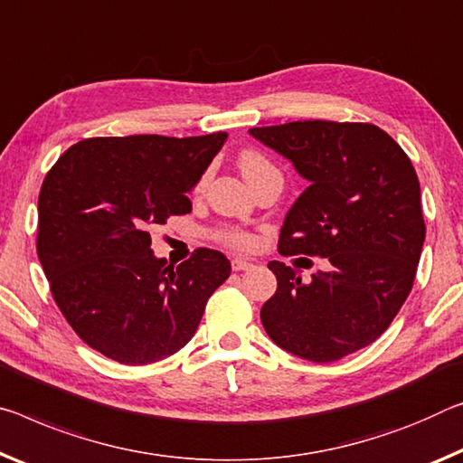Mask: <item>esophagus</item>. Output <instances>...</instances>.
Here are the masks:
<instances>
[{
	"instance_id": "1",
	"label": "esophagus",
	"mask_w": 463,
	"mask_h": 463,
	"mask_svg": "<svg viewBox=\"0 0 463 463\" xmlns=\"http://www.w3.org/2000/svg\"><path fill=\"white\" fill-rule=\"evenodd\" d=\"M231 266H232L234 271H243V269L253 268V261L247 260V258H234V260L231 261Z\"/></svg>"
}]
</instances>
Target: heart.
<instances>
[{
  "label": "heart",
  "mask_w": 463,
  "mask_h": 463,
  "mask_svg": "<svg viewBox=\"0 0 463 463\" xmlns=\"http://www.w3.org/2000/svg\"><path fill=\"white\" fill-rule=\"evenodd\" d=\"M239 166H241V173L245 175V179L251 183L261 175H268V173H276V166L269 163V158L266 154H261L258 150H243L239 154ZM205 183V175L197 183V189H202ZM214 237L218 241H224V243L234 245V247H247L251 243V239H249V234L243 231H234V229H220L214 232Z\"/></svg>",
  "instance_id": "1"
}]
</instances>
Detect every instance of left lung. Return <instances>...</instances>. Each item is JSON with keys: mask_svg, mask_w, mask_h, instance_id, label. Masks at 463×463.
Segmentation results:
<instances>
[{"mask_svg": "<svg viewBox=\"0 0 463 463\" xmlns=\"http://www.w3.org/2000/svg\"><path fill=\"white\" fill-rule=\"evenodd\" d=\"M249 134L309 181L284 218L278 251L332 263L303 282L269 261L278 288L261 324L286 352L340 361L375 342L412 290L427 232L414 166L371 123L292 121Z\"/></svg>", "mask_w": 463, "mask_h": 463, "instance_id": "obj_1", "label": "left lung"}]
</instances>
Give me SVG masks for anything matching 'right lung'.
Returning a JSON list of instances; mask_svg holds the SVG:
<instances>
[{"instance_id": "right-lung-1", "label": "right lung", "mask_w": 463, "mask_h": 463, "mask_svg": "<svg viewBox=\"0 0 463 463\" xmlns=\"http://www.w3.org/2000/svg\"><path fill=\"white\" fill-rule=\"evenodd\" d=\"M226 137L82 139L43 181L36 253L51 295L73 332L107 358L148 364L175 354L231 276L214 249L175 268L150 247L154 226L192 212L187 194Z\"/></svg>"}]
</instances>
